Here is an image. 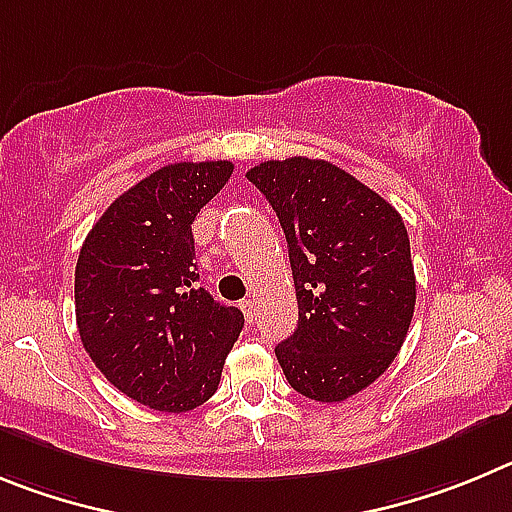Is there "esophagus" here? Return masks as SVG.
<instances>
[{"mask_svg":"<svg viewBox=\"0 0 512 512\" xmlns=\"http://www.w3.org/2000/svg\"><path fill=\"white\" fill-rule=\"evenodd\" d=\"M239 308H242V313L247 316V321H255V301H252V298H245V301L239 303Z\"/></svg>","mask_w":512,"mask_h":512,"instance_id":"34e87169","label":"esophagus"}]
</instances>
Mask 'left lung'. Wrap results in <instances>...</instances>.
<instances>
[{
  "label": "left lung",
  "instance_id": "left-lung-1",
  "mask_svg": "<svg viewBox=\"0 0 512 512\" xmlns=\"http://www.w3.org/2000/svg\"><path fill=\"white\" fill-rule=\"evenodd\" d=\"M288 242L298 329L275 347L290 388L342 403L400 352L416 308L403 216L326 160H267L247 170Z\"/></svg>",
  "mask_w": 512,
  "mask_h": 512
}]
</instances>
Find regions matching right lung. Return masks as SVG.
I'll use <instances>...</instances> for the list:
<instances>
[{"instance_id": "right-lung-1", "label": "right lung", "mask_w": 512, "mask_h": 512, "mask_svg": "<svg viewBox=\"0 0 512 512\" xmlns=\"http://www.w3.org/2000/svg\"><path fill=\"white\" fill-rule=\"evenodd\" d=\"M229 160L173 163L124 191L76 262V324L101 375L163 413L204 405L245 316L199 285L191 224L227 186Z\"/></svg>"}]
</instances>
